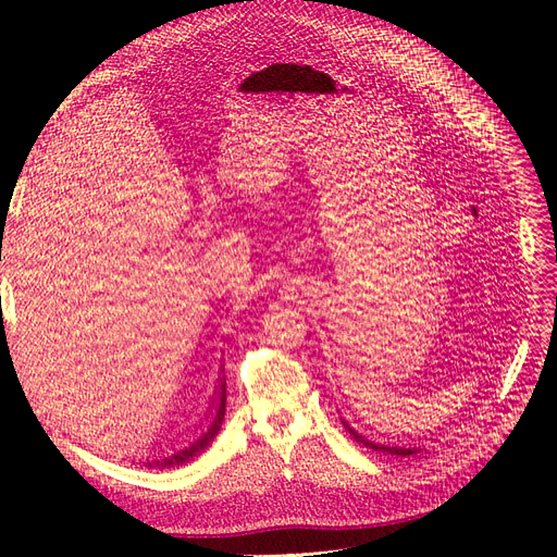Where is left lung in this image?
I'll use <instances>...</instances> for the list:
<instances>
[{
  "instance_id": "obj_1",
  "label": "left lung",
  "mask_w": 557,
  "mask_h": 557,
  "mask_svg": "<svg viewBox=\"0 0 557 557\" xmlns=\"http://www.w3.org/2000/svg\"><path fill=\"white\" fill-rule=\"evenodd\" d=\"M345 424V422H343ZM345 429L349 431V435H355L357 437V443H363L366 447H370V449H376V451H388V454H395V456H413V454H418L420 449H406V447H386V445H374V443H368L363 435H359L355 429H349V424H345Z\"/></svg>"
}]
</instances>
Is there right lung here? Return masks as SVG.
<instances>
[{
    "label": "right lung",
    "mask_w": 557,
    "mask_h": 557,
    "mask_svg": "<svg viewBox=\"0 0 557 557\" xmlns=\"http://www.w3.org/2000/svg\"><path fill=\"white\" fill-rule=\"evenodd\" d=\"M221 388H219V397H216V411H214V416H212V424L202 431V435L198 437L196 443H191L189 447H185L183 451H178V454H173V456H166V458H162V460H156V465L158 467H173V465H183V462H187V460H191L196 454H200L205 447H208L214 437H216V433H219V429H221V422H223V416H225V379H221V384H219ZM149 467H153V462H149Z\"/></svg>",
    "instance_id": "1"
}]
</instances>
